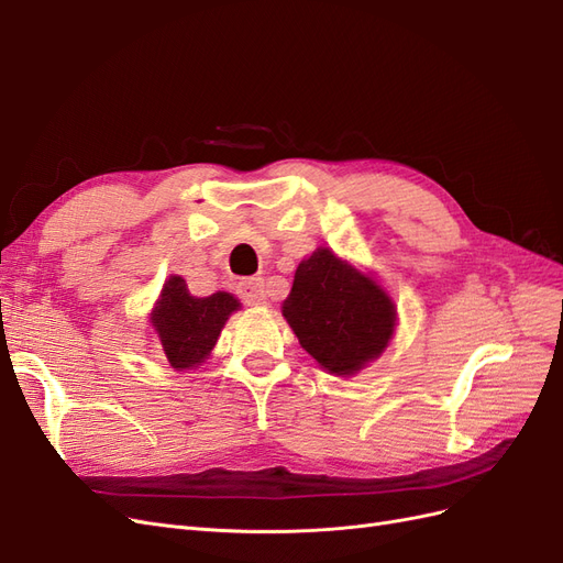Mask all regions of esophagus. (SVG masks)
Wrapping results in <instances>:
<instances>
[{"instance_id": "34e87169", "label": "esophagus", "mask_w": 563, "mask_h": 563, "mask_svg": "<svg viewBox=\"0 0 563 563\" xmlns=\"http://www.w3.org/2000/svg\"><path fill=\"white\" fill-rule=\"evenodd\" d=\"M236 294L240 298L251 305V308H258V305L267 302V291H265V282L261 277H251V279H242L240 286H236Z\"/></svg>"}]
</instances>
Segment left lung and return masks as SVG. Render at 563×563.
<instances>
[{
  "mask_svg": "<svg viewBox=\"0 0 563 563\" xmlns=\"http://www.w3.org/2000/svg\"><path fill=\"white\" fill-rule=\"evenodd\" d=\"M282 314L302 350L340 378L376 362L397 329V305L378 279L327 246L300 261Z\"/></svg>",
  "mask_w": 563,
  "mask_h": 563,
  "instance_id": "obj_1",
  "label": "left lung"
}]
</instances>
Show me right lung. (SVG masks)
Wrapping results in <instances>:
<instances>
[{
    "label": "right lung",
    "instance_id": "right-lung-1",
    "mask_svg": "<svg viewBox=\"0 0 563 563\" xmlns=\"http://www.w3.org/2000/svg\"><path fill=\"white\" fill-rule=\"evenodd\" d=\"M240 308L242 302L228 291L197 298L180 275H172L147 319L172 368L192 371L209 360L220 331Z\"/></svg>",
    "mask_w": 563,
    "mask_h": 563
}]
</instances>
